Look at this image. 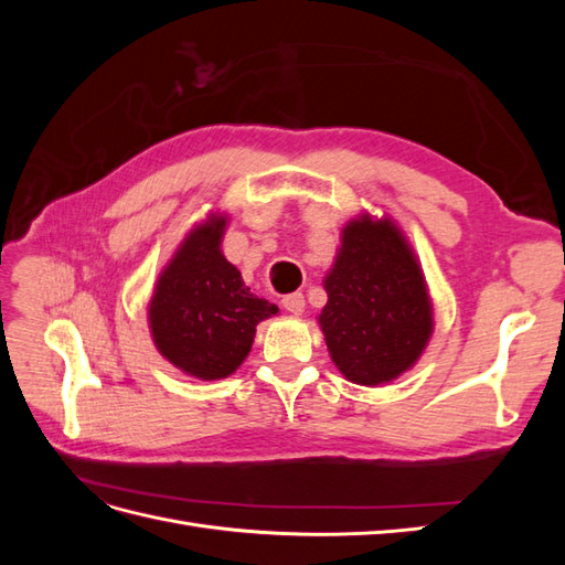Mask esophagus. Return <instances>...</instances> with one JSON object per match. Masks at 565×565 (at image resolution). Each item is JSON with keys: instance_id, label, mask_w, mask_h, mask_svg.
Segmentation results:
<instances>
[{"instance_id": "esophagus-1", "label": "esophagus", "mask_w": 565, "mask_h": 565, "mask_svg": "<svg viewBox=\"0 0 565 565\" xmlns=\"http://www.w3.org/2000/svg\"><path fill=\"white\" fill-rule=\"evenodd\" d=\"M282 306H285V311H287V313L301 316V313H303V295H301V292L287 295V297L282 299Z\"/></svg>"}]
</instances>
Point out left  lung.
<instances>
[{
  "label": "left lung",
  "instance_id": "8db88e82",
  "mask_svg": "<svg viewBox=\"0 0 565 565\" xmlns=\"http://www.w3.org/2000/svg\"><path fill=\"white\" fill-rule=\"evenodd\" d=\"M318 318L332 363L353 384L377 386L413 367L434 332L426 280L388 216H358L341 231Z\"/></svg>",
  "mask_w": 565,
  "mask_h": 565
}]
</instances>
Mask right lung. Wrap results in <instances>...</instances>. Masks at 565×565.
Here are the masks:
<instances>
[{
    "instance_id": "obj_1",
    "label": "right lung",
    "mask_w": 565,
    "mask_h": 565,
    "mask_svg": "<svg viewBox=\"0 0 565 565\" xmlns=\"http://www.w3.org/2000/svg\"><path fill=\"white\" fill-rule=\"evenodd\" d=\"M226 216L210 214L195 226L160 273L148 303L150 334L169 363L191 377L224 380L243 365L256 324L278 306L245 287L221 254Z\"/></svg>"
}]
</instances>
